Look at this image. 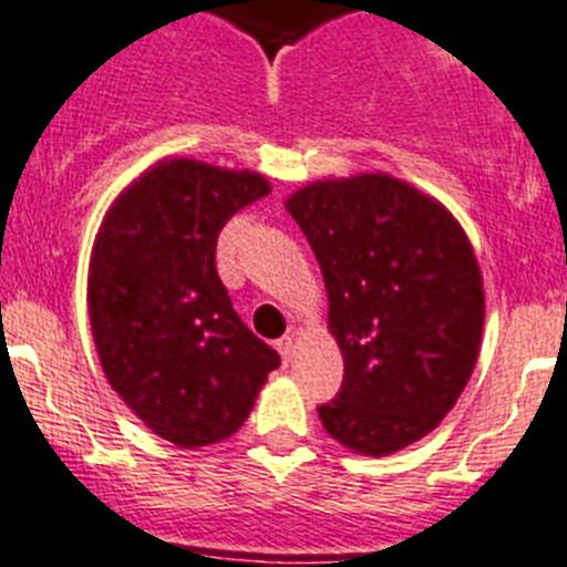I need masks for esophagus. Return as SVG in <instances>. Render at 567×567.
Here are the masks:
<instances>
[{"label": "esophagus", "mask_w": 567, "mask_h": 567, "mask_svg": "<svg viewBox=\"0 0 567 567\" xmlns=\"http://www.w3.org/2000/svg\"><path fill=\"white\" fill-rule=\"evenodd\" d=\"M295 336H284L280 338L278 343H275V347H278V352H280V358H284V361H292V355H295Z\"/></svg>", "instance_id": "esophagus-1"}]
</instances>
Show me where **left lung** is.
<instances>
[{
	"label": "left lung",
	"instance_id": "left-lung-1",
	"mask_svg": "<svg viewBox=\"0 0 567 567\" xmlns=\"http://www.w3.org/2000/svg\"><path fill=\"white\" fill-rule=\"evenodd\" d=\"M289 215L321 264L343 381L323 430L386 456L439 427L471 379L485 323L476 255L442 203L390 174L295 192Z\"/></svg>",
	"mask_w": 567,
	"mask_h": 567
}]
</instances>
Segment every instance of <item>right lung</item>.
Instances as JSON below:
<instances>
[{
	"label": "right lung",
	"mask_w": 567,
	"mask_h": 567,
	"mask_svg": "<svg viewBox=\"0 0 567 567\" xmlns=\"http://www.w3.org/2000/svg\"><path fill=\"white\" fill-rule=\"evenodd\" d=\"M264 195L260 174L166 159L125 188L96 235L89 316L105 379L177 447L229 439L280 367L215 266L220 229Z\"/></svg>",
	"instance_id": "add662e5"
}]
</instances>
